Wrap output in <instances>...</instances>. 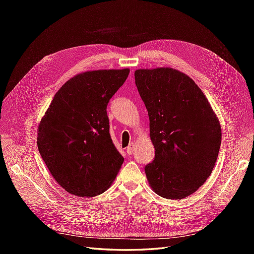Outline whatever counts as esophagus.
Masks as SVG:
<instances>
[{"mask_svg": "<svg viewBox=\"0 0 254 254\" xmlns=\"http://www.w3.org/2000/svg\"><path fill=\"white\" fill-rule=\"evenodd\" d=\"M134 147H135V144L134 143H131L130 144L128 147H127V149H126V151H127V153L128 155L130 156V155H132L133 153V151H134Z\"/></svg>", "mask_w": 254, "mask_h": 254, "instance_id": "obj_1", "label": "esophagus"}]
</instances>
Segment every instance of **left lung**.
<instances>
[{"label": "left lung", "mask_w": 254, "mask_h": 254, "mask_svg": "<svg viewBox=\"0 0 254 254\" xmlns=\"http://www.w3.org/2000/svg\"><path fill=\"white\" fill-rule=\"evenodd\" d=\"M137 91L148 111L156 155L145 166L151 189L166 199H183L209 178L217 160L221 129L193 79L171 67L136 70Z\"/></svg>", "instance_id": "left-lung-1"}]
</instances>
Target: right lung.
<instances>
[{
	"mask_svg": "<svg viewBox=\"0 0 254 254\" xmlns=\"http://www.w3.org/2000/svg\"><path fill=\"white\" fill-rule=\"evenodd\" d=\"M129 70H99L75 76L54 96L38 127L37 145L50 173L70 194L104 191L124 162L109 132L107 106Z\"/></svg>",
	"mask_w": 254,
	"mask_h": 254,
	"instance_id": "right-lung-1",
	"label": "right lung"
}]
</instances>
